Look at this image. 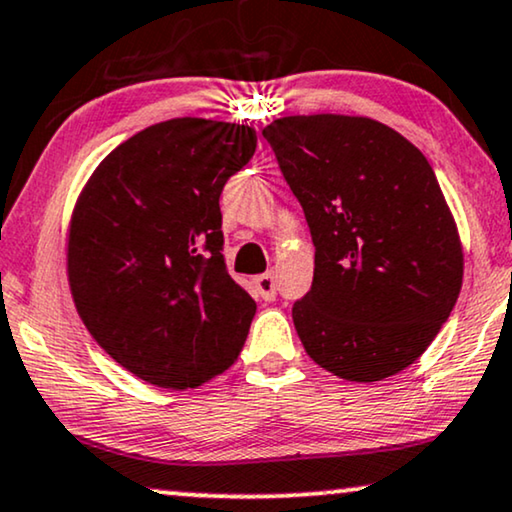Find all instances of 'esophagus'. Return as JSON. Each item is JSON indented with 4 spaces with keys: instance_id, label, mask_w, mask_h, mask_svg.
I'll return each instance as SVG.
<instances>
[{
    "instance_id": "esophagus-1",
    "label": "esophagus",
    "mask_w": 512,
    "mask_h": 512,
    "mask_svg": "<svg viewBox=\"0 0 512 512\" xmlns=\"http://www.w3.org/2000/svg\"><path fill=\"white\" fill-rule=\"evenodd\" d=\"M253 285H255V292L259 299H264V301L276 299L278 287H276V276H273V271H266V273H262V276H257L253 280Z\"/></svg>"
}]
</instances>
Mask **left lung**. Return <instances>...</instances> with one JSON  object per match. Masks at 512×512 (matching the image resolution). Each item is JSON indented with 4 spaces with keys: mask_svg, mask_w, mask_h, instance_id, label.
<instances>
[{
    "mask_svg": "<svg viewBox=\"0 0 512 512\" xmlns=\"http://www.w3.org/2000/svg\"><path fill=\"white\" fill-rule=\"evenodd\" d=\"M262 134L313 236L311 292L292 306L308 357L355 383L403 371L450 318L464 278L427 157L362 115H287Z\"/></svg>",
    "mask_w": 512,
    "mask_h": 512,
    "instance_id": "left-lung-1",
    "label": "left lung"
}]
</instances>
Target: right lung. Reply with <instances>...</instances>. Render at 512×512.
Masks as SVG:
<instances>
[{
    "label": "right lung",
    "instance_id": "add662e5",
    "mask_svg": "<svg viewBox=\"0 0 512 512\" xmlns=\"http://www.w3.org/2000/svg\"><path fill=\"white\" fill-rule=\"evenodd\" d=\"M255 146L248 125L164 120L111 150L78 194L67 241L76 311L150 385L199 387L246 343L257 306L227 273L220 192Z\"/></svg>",
    "mask_w": 512,
    "mask_h": 512
}]
</instances>
